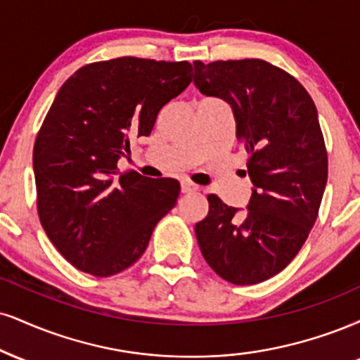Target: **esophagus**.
<instances>
[{
    "label": "esophagus",
    "instance_id": "obj_1",
    "mask_svg": "<svg viewBox=\"0 0 360 360\" xmlns=\"http://www.w3.org/2000/svg\"><path fill=\"white\" fill-rule=\"evenodd\" d=\"M196 189H198V186L189 183V181H183V183H181V191L183 193H193V191H196Z\"/></svg>",
    "mask_w": 360,
    "mask_h": 360
}]
</instances>
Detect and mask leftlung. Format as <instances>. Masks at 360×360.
Segmentation results:
<instances>
[{"instance_id": "1", "label": "left lung", "mask_w": 360, "mask_h": 360, "mask_svg": "<svg viewBox=\"0 0 360 360\" xmlns=\"http://www.w3.org/2000/svg\"><path fill=\"white\" fill-rule=\"evenodd\" d=\"M194 85L231 105L253 183L243 214L207 196L199 250L229 283H259L297 257L319 216L328 161L317 109L295 77L258 58L198 60Z\"/></svg>"}]
</instances>
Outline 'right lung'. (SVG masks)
Returning a JSON list of instances; mask_svg holds the SVG:
<instances>
[{
    "label": "right lung",
    "instance_id": "add662e5",
    "mask_svg": "<svg viewBox=\"0 0 360 360\" xmlns=\"http://www.w3.org/2000/svg\"><path fill=\"white\" fill-rule=\"evenodd\" d=\"M193 65L120 56L82 67L60 86L33 147L41 226L77 270L110 276L142 257L176 206V179L119 172L131 136H149Z\"/></svg>",
    "mask_w": 360,
    "mask_h": 360
}]
</instances>
